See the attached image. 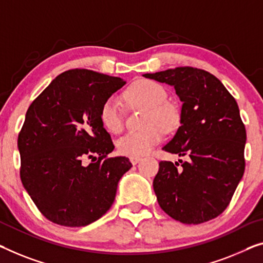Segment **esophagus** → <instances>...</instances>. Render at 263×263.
<instances>
[{
	"label": "esophagus",
	"mask_w": 263,
	"mask_h": 263,
	"mask_svg": "<svg viewBox=\"0 0 263 263\" xmlns=\"http://www.w3.org/2000/svg\"><path fill=\"white\" fill-rule=\"evenodd\" d=\"M140 159H142V158H140V157H130V162L133 164V165L138 163Z\"/></svg>",
	"instance_id": "34e87169"
}]
</instances>
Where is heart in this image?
Returning a JSON list of instances; mask_svg holds the SVG:
<instances>
[{"mask_svg": "<svg viewBox=\"0 0 263 263\" xmlns=\"http://www.w3.org/2000/svg\"><path fill=\"white\" fill-rule=\"evenodd\" d=\"M167 93L162 85L152 80H137L124 92V99L132 107L145 109L144 130L131 132L120 138L117 147L121 155L140 157L151 152L162 142L164 132L177 130L182 119L181 108L175 101L166 99ZM99 119L108 132L118 135L124 128V119L119 103L108 98L99 111Z\"/></svg>", "mask_w": 263, "mask_h": 263, "instance_id": "obj_1", "label": "heart"}]
</instances>
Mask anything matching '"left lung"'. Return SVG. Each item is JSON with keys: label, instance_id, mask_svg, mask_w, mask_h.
Masks as SVG:
<instances>
[{"label": "left lung", "instance_id": "obj_1", "mask_svg": "<svg viewBox=\"0 0 263 263\" xmlns=\"http://www.w3.org/2000/svg\"><path fill=\"white\" fill-rule=\"evenodd\" d=\"M144 77L174 86L183 101L182 125L163 150L187 162L159 163L158 204L185 224L210 221L229 205L246 167L247 133L236 100L204 69L183 66Z\"/></svg>", "mask_w": 263, "mask_h": 263}]
</instances>
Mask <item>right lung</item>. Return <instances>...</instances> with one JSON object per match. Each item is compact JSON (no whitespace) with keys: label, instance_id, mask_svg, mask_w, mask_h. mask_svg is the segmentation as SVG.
I'll use <instances>...</instances> for the list:
<instances>
[{"label":"right lung","instance_id":"obj_1","mask_svg":"<svg viewBox=\"0 0 263 263\" xmlns=\"http://www.w3.org/2000/svg\"><path fill=\"white\" fill-rule=\"evenodd\" d=\"M125 84L94 70L69 69L27 109L17 138L20 177L50 222L87 226L115 202L119 179L132 164L127 157L108 156L115 145L100 123L99 111Z\"/></svg>","mask_w":263,"mask_h":263}]
</instances>
